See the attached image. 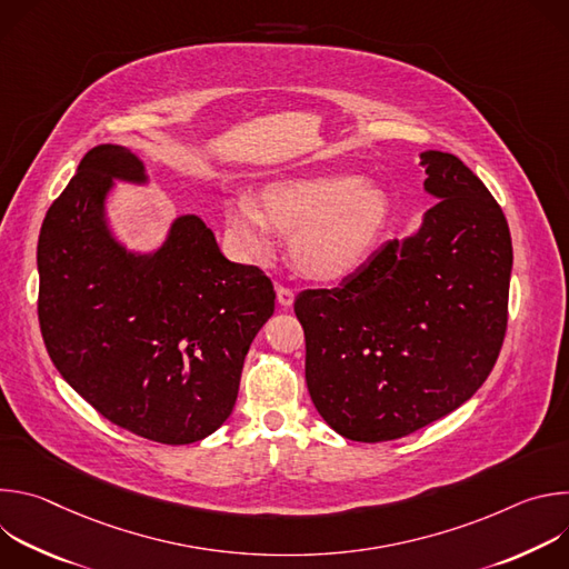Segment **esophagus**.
Returning a JSON list of instances; mask_svg holds the SVG:
<instances>
[{
	"label": "esophagus",
	"mask_w": 569,
	"mask_h": 569,
	"mask_svg": "<svg viewBox=\"0 0 569 569\" xmlns=\"http://www.w3.org/2000/svg\"><path fill=\"white\" fill-rule=\"evenodd\" d=\"M277 301H279V306L288 308L295 301V292L288 286H277Z\"/></svg>",
	"instance_id": "esophagus-1"
}]
</instances>
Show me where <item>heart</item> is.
Returning a JSON list of instances; mask_svg holds the SVG:
<instances>
[{"label":"heart","instance_id":"b5f03b06","mask_svg":"<svg viewBox=\"0 0 569 569\" xmlns=\"http://www.w3.org/2000/svg\"><path fill=\"white\" fill-rule=\"evenodd\" d=\"M389 220L387 193L351 173H321L270 182L257 202L240 196L224 211L238 252L263 259L272 231L288 238L295 268L315 281H340L371 254Z\"/></svg>","mask_w":569,"mask_h":569}]
</instances>
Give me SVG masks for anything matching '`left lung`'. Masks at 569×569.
<instances>
[{"instance_id":"left-lung-1","label":"left lung","mask_w":569,"mask_h":569,"mask_svg":"<svg viewBox=\"0 0 569 569\" xmlns=\"http://www.w3.org/2000/svg\"><path fill=\"white\" fill-rule=\"evenodd\" d=\"M421 167L439 198L421 229L387 240L338 288L295 299L308 393L351 441L400 439L450 415L505 342L513 248L502 207L450 152H421Z\"/></svg>"}]
</instances>
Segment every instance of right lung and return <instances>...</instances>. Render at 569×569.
I'll list each match as a JSON object with an SVG mask.
<instances>
[{"instance_id":"add662e5","label":"right lung","mask_w":569,"mask_h":569,"mask_svg":"<svg viewBox=\"0 0 569 569\" xmlns=\"http://www.w3.org/2000/svg\"><path fill=\"white\" fill-rule=\"evenodd\" d=\"M112 180L146 182L143 164L123 146L92 148L44 216L42 340L101 417L157 443H193L231 415L277 295L263 270L227 261L198 216L178 218L154 254L126 252L103 218Z\"/></svg>"}]
</instances>
